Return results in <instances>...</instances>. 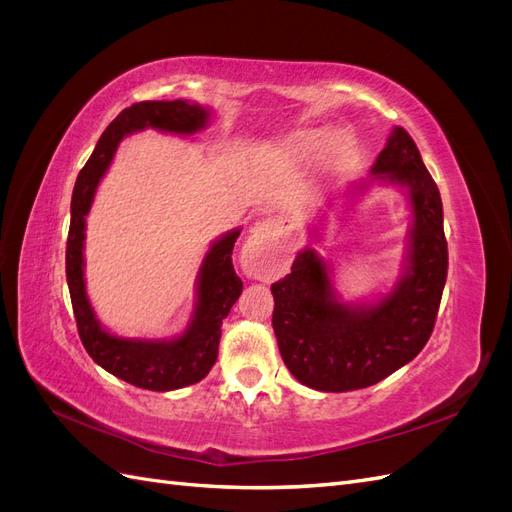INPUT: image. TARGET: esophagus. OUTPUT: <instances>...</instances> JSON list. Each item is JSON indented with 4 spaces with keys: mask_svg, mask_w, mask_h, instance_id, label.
I'll list each match as a JSON object with an SVG mask.
<instances>
[{
    "mask_svg": "<svg viewBox=\"0 0 512 512\" xmlns=\"http://www.w3.org/2000/svg\"><path fill=\"white\" fill-rule=\"evenodd\" d=\"M277 228L275 220H265L252 228L250 237H247L243 245V254H241V267L245 275L256 277V280H262V277H269L271 273V262H269V247H271V235Z\"/></svg>",
    "mask_w": 512,
    "mask_h": 512,
    "instance_id": "esophagus-1",
    "label": "esophagus"
}]
</instances>
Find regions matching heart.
<instances>
[{"label": "heart", "instance_id": "heart-1", "mask_svg": "<svg viewBox=\"0 0 512 512\" xmlns=\"http://www.w3.org/2000/svg\"><path fill=\"white\" fill-rule=\"evenodd\" d=\"M320 154V164L329 173L342 170L354 156V136L346 130H335L331 136L324 128H299L282 138V143L273 147L277 160L292 164L307 162Z\"/></svg>", "mask_w": 512, "mask_h": 512}]
</instances>
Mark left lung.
<instances>
[{
  "instance_id": "1",
  "label": "left lung",
  "mask_w": 512,
  "mask_h": 512,
  "mask_svg": "<svg viewBox=\"0 0 512 512\" xmlns=\"http://www.w3.org/2000/svg\"><path fill=\"white\" fill-rule=\"evenodd\" d=\"M371 175L410 194L408 269L395 288L378 303L337 301L327 262L309 247L271 286L282 359L294 378L316 391L344 393L384 380L425 348L436 324L448 271L442 198L404 128L391 132Z\"/></svg>"
}]
</instances>
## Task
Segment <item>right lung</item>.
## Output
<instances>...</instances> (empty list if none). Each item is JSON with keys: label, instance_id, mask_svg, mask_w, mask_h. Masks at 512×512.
<instances>
[{"label": "right lung", "instance_id": "1", "mask_svg": "<svg viewBox=\"0 0 512 512\" xmlns=\"http://www.w3.org/2000/svg\"><path fill=\"white\" fill-rule=\"evenodd\" d=\"M211 111L200 104L185 100H151L136 102L108 123L91 158L76 177L70 232L66 245V277L70 288L72 309L81 342L100 367L108 374L126 380L138 389L175 391L181 386L200 382L218 359L222 337V320L228 316L243 290V282L232 267V247L241 230L226 232L211 245L203 260L196 282V312L183 335L164 342H143V339H123L102 329L85 292L83 277V245H85V215L89 213L98 181L111 164L115 149L123 136L132 132L156 128L173 134H194L207 126Z\"/></svg>", "mask_w": 512, "mask_h": 512}]
</instances>
